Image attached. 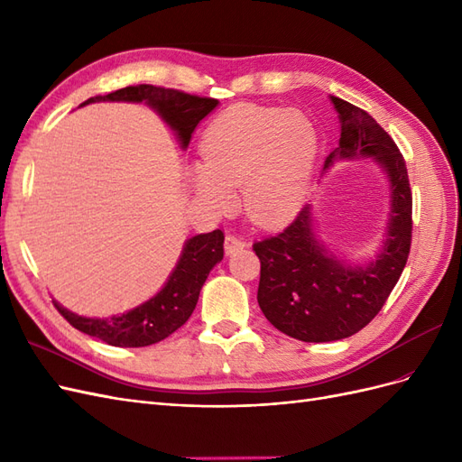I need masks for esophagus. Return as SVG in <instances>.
<instances>
[{"label": "esophagus", "mask_w": 462, "mask_h": 462, "mask_svg": "<svg viewBox=\"0 0 462 462\" xmlns=\"http://www.w3.org/2000/svg\"><path fill=\"white\" fill-rule=\"evenodd\" d=\"M245 246H246V241L243 239L241 235H236V233H227L226 235V253L227 254L239 253V250H243Z\"/></svg>", "instance_id": "1"}]
</instances>
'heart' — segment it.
Masks as SVG:
<instances>
[{
  "label": "heart",
  "mask_w": 462,
  "mask_h": 462,
  "mask_svg": "<svg viewBox=\"0 0 462 462\" xmlns=\"http://www.w3.org/2000/svg\"><path fill=\"white\" fill-rule=\"evenodd\" d=\"M316 152V131L299 111L235 106L206 129L194 187L209 204L229 208L243 185L250 221L273 227L295 217L309 197Z\"/></svg>",
  "instance_id": "heart-1"
}]
</instances>
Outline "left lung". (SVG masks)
I'll use <instances>...</instances> for the list:
<instances>
[{"label": "left lung", "instance_id": "obj_1", "mask_svg": "<svg viewBox=\"0 0 462 462\" xmlns=\"http://www.w3.org/2000/svg\"><path fill=\"white\" fill-rule=\"evenodd\" d=\"M329 102L337 111L341 141L326 167L335 156L380 162L391 180V219L380 256L365 268H346L318 245L309 206L282 233L254 241L263 316L279 331L306 343L345 339L366 328L397 285L412 243V190L401 150L365 109L337 96H329Z\"/></svg>", "mask_w": 462, "mask_h": 462}]
</instances>
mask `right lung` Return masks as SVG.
<instances>
[{
	"instance_id": "obj_1",
	"label": "right lung",
	"mask_w": 462,
	"mask_h": 462,
	"mask_svg": "<svg viewBox=\"0 0 462 462\" xmlns=\"http://www.w3.org/2000/svg\"><path fill=\"white\" fill-rule=\"evenodd\" d=\"M102 100L148 102L177 131L183 146H189L192 131L217 106L216 97L153 85L127 87L106 96H94L85 104ZM223 241H226V235L221 229L192 236L165 287L156 297L127 314L109 319H94L67 312L58 302H53V306L75 329L92 335L107 345L148 346L160 343L190 318L209 270L223 258Z\"/></svg>"
}]
</instances>
